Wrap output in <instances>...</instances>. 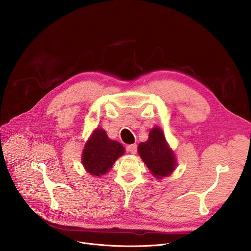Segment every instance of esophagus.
Segmentation results:
<instances>
[{"instance_id":"1","label":"esophagus","mask_w":251,"mask_h":251,"mask_svg":"<svg viewBox=\"0 0 251 251\" xmlns=\"http://www.w3.org/2000/svg\"><path fill=\"white\" fill-rule=\"evenodd\" d=\"M127 151L130 152L131 154H136L137 153V145L136 144H131L127 146Z\"/></svg>"}]
</instances>
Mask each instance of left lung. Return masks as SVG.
Returning a JSON list of instances; mask_svg holds the SVG:
<instances>
[{
    "label": "left lung",
    "mask_w": 251,
    "mask_h": 251,
    "mask_svg": "<svg viewBox=\"0 0 251 251\" xmlns=\"http://www.w3.org/2000/svg\"><path fill=\"white\" fill-rule=\"evenodd\" d=\"M138 152L151 174L157 178L170 176L176 166L174 152L166 142L165 135L159 127L153 128L146 142H141Z\"/></svg>",
    "instance_id": "obj_1"
}]
</instances>
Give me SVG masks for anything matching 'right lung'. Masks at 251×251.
<instances>
[{
  "label": "right lung",
  "mask_w": 251,
  "mask_h": 251,
  "mask_svg": "<svg viewBox=\"0 0 251 251\" xmlns=\"http://www.w3.org/2000/svg\"><path fill=\"white\" fill-rule=\"evenodd\" d=\"M125 152L119 142L110 140L103 129L97 128L86 142L81 162L87 173L100 176L108 172Z\"/></svg>",
  "instance_id": "right-lung-1"
}]
</instances>
